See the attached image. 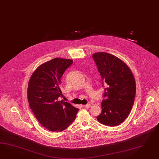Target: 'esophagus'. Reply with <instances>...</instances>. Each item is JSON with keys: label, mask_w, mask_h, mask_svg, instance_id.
<instances>
[{"label": "esophagus", "mask_w": 159, "mask_h": 159, "mask_svg": "<svg viewBox=\"0 0 159 159\" xmlns=\"http://www.w3.org/2000/svg\"><path fill=\"white\" fill-rule=\"evenodd\" d=\"M84 107H85V108H89L91 107V104H86V105H84Z\"/></svg>", "instance_id": "obj_1"}]
</instances>
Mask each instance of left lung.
<instances>
[{
    "label": "left lung",
    "mask_w": 159,
    "mask_h": 159,
    "mask_svg": "<svg viewBox=\"0 0 159 159\" xmlns=\"http://www.w3.org/2000/svg\"><path fill=\"white\" fill-rule=\"evenodd\" d=\"M92 57L100 74L102 86H106L102 113L97 119L106 126H118L128 116L134 104V77L126 64L113 55L98 52Z\"/></svg>",
    "instance_id": "left-lung-1"
}]
</instances>
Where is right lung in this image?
Here are the masks:
<instances>
[{
  "label": "right lung",
  "instance_id": "add662e5",
  "mask_svg": "<svg viewBox=\"0 0 159 159\" xmlns=\"http://www.w3.org/2000/svg\"><path fill=\"white\" fill-rule=\"evenodd\" d=\"M73 63L71 59L54 58L42 64L29 81L28 100L30 109L41 125L51 131H61L73 122L79 109L59 101L63 94L61 78Z\"/></svg>",
  "mask_w": 159,
  "mask_h": 159
}]
</instances>
